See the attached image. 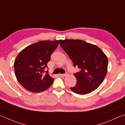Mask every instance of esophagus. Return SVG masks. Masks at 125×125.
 <instances>
[{
  "label": "esophagus",
  "mask_w": 125,
  "mask_h": 125,
  "mask_svg": "<svg viewBox=\"0 0 125 125\" xmlns=\"http://www.w3.org/2000/svg\"><path fill=\"white\" fill-rule=\"evenodd\" d=\"M61 75L62 76H63V77H65V76H67L68 75V73H66V74H61Z\"/></svg>",
  "instance_id": "esophagus-1"
}]
</instances>
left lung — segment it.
Returning a JSON list of instances; mask_svg holds the SVG:
<instances>
[{
	"label": "left lung",
	"mask_w": 125,
	"mask_h": 125,
	"mask_svg": "<svg viewBox=\"0 0 125 125\" xmlns=\"http://www.w3.org/2000/svg\"><path fill=\"white\" fill-rule=\"evenodd\" d=\"M60 45L80 69L74 74L77 80L73 92L88 94L102 83L107 73L108 58L98 46L80 40H60Z\"/></svg>",
	"instance_id": "8db88e82"
}]
</instances>
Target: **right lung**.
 <instances>
[{"label":"right lung","instance_id":"right-lung-1","mask_svg":"<svg viewBox=\"0 0 125 125\" xmlns=\"http://www.w3.org/2000/svg\"><path fill=\"white\" fill-rule=\"evenodd\" d=\"M59 43L60 40L40 41L28 46L17 55L14 72L18 81L26 89L40 93L53 83L54 79L45 70L51 55Z\"/></svg>","mask_w":125,"mask_h":125}]
</instances>
